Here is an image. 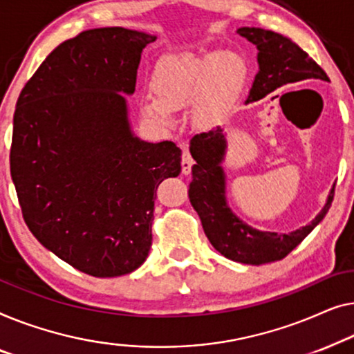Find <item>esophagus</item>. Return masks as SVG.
I'll return each instance as SVG.
<instances>
[{
    "mask_svg": "<svg viewBox=\"0 0 354 354\" xmlns=\"http://www.w3.org/2000/svg\"><path fill=\"white\" fill-rule=\"evenodd\" d=\"M194 165V160L191 157V152H189V149L184 147L183 149V156H181V170L184 175H189L191 173V168Z\"/></svg>",
    "mask_w": 354,
    "mask_h": 354,
    "instance_id": "obj_1",
    "label": "esophagus"
}]
</instances>
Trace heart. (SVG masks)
Masks as SVG:
<instances>
[{
  "instance_id": "heart-1",
  "label": "heart",
  "mask_w": 354,
  "mask_h": 354,
  "mask_svg": "<svg viewBox=\"0 0 354 354\" xmlns=\"http://www.w3.org/2000/svg\"><path fill=\"white\" fill-rule=\"evenodd\" d=\"M245 72V61L234 51L170 56L158 64L153 75L156 101H147L142 111L153 120L168 123L173 109L194 102L196 122L210 125L237 96Z\"/></svg>"
}]
</instances>
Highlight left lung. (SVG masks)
I'll list each match as a JSON object with an SVG mask.
<instances>
[{"label":"left lung","mask_w":354,"mask_h":354,"mask_svg":"<svg viewBox=\"0 0 354 354\" xmlns=\"http://www.w3.org/2000/svg\"><path fill=\"white\" fill-rule=\"evenodd\" d=\"M237 33L258 48L260 71L255 75L247 102L260 101L287 83L310 78L328 82L321 66L290 38L258 27H242ZM189 149L196 160V165L192 167V181L189 184V201L201 216L203 231L212 245L232 261L263 265L282 260L324 220L332 205L335 186L328 194L324 208L310 225L288 234L257 231L243 225L226 205L225 171L220 165L226 151L223 129L216 127L196 134Z\"/></svg>","instance_id":"left-lung-1"}]
</instances>
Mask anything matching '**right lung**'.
<instances>
[{
	"label": "right lung",
	"instance_id": "right-lung-1",
	"mask_svg": "<svg viewBox=\"0 0 354 354\" xmlns=\"http://www.w3.org/2000/svg\"><path fill=\"white\" fill-rule=\"evenodd\" d=\"M152 35L123 27L59 44L19 94L9 153L26 225L94 277L138 270L152 243L156 191L181 171L171 141L133 136L127 101Z\"/></svg>",
	"mask_w": 354,
	"mask_h": 354
}]
</instances>
